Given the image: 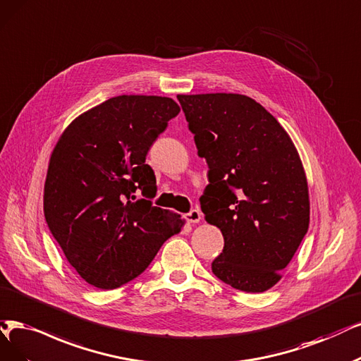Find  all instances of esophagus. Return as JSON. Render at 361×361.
Wrapping results in <instances>:
<instances>
[{
    "instance_id": "obj_1",
    "label": "esophagus",
    "mask_w": 361,
    "mask_h": 361,
    "mask_svg": "<svg viewBox=\"0 0 361 361\" xmlns=\"http://www.w3.org/2000/svg\"><path fill=\"white\" fill-rule=\"evenodd\" d=\"M201 219H202V214L199 209H192L189 214H185V220H188L189 223H199L201 221Z\"/></svg>"
}]
</instances>
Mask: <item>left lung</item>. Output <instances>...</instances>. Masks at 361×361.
<instances>
[{"label":"left lung","instance_id":"8db88e82","mask_svg":"<svg viewBox=\"0 0 361 361\" xmlns=\"http://www.w3.org/2000/svg\"><path fill=\"white\" fill-rule=\"evenodd\" d=\"M177 98L197 154L209 168L202 212L224 238L212 272L236 290H269L310 228L308 181L296 147L278 120L250 97Z\"/></svg>","mask_w":361,"mask_h":361}]
</instances>
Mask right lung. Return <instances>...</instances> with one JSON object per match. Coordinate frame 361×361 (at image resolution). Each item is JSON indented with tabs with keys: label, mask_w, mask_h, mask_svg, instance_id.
Wrapping results in <instances>:
<instances>
[{
	"label": "right lung",
	"mask_w": 361,
	"mask_h": 361,
	"mask_svg": "<svg viewBox=\"0 0 361 361\" xmlns=\"http://www.w3.org/2000/svg\"><path fill=\"white\" fill-rule=\"evenodd\" d=\"M180 113L166 97L120 95L75 117L59 137L44 183V217L66 260L93 287L142 274L184 220L153 207L147 152ZM137 190L145 196L135 203Z\"/></svg>",
	"instance_id": "1"
}]
</instances>
